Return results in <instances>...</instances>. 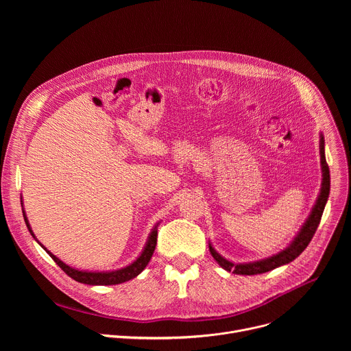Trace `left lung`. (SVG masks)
<instances>
[{
    "mask_svg": "<svg viewBox=\"0 0 351 351\" xmlns=\"http://www.w3.org/2000/svg\"><path fill=\"white\" fill-rule=\"evenodd\" d=\"M319 156H321V171H322V183H321V190L318 194L317 202L307 218V221L303 223L302 229L298 230L297 236L291 240V243L283 248L280 253L274 254L272 257L258 260L254 263H243V264H234L225 257H222L217 250L213 247L210 243V253L213 254L214 260L228 272H233L236 275H258L264 274L268 271H272L278 267L286 265L295 260L300 254H302L308 243L311 241L313 236L315 234V230L321 222L322 213L325 210L328 197H329V190H330V175H329V167L326 164L325 158V140L324 134H319Z\"/></svg>",
    "mask_w": 351,
    "mask_h": 351,
    "instance_id": "obj_1",
    "label": "left lung"
}]
</instances>
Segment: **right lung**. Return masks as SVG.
<instances>
[{
  "mask_svg": "<svg viewBox=\"0 0 351 351\" xmlns=\"http://www.w3.org/2000/svg\"><path fill=\"white\" fill-rule=\"evenodd\" d=\"M22 211H23V218H25V222H26V226L30 232V234L36 239L32 228H30V223L27 221V217L25 214V210H23V202H22ZM158 225L160 222L153 228L152 233L148 234V239L145 241V245L143 248L141 254L132 263L129 264L128 267L125 268H121V269H115V271H101V272H95V271H80V269H76V268H72L69 265H66L64 261H61L58 257H56L51 252H48V250L36 239V241L45 250V252L49 254V257H51L57 264L58 267L68 275L71 276L72 279H75L76 282H80V283H84V285H91V286H108V285H119V283H123V282H128L133 278H136L140 272H143V269L147 267V264L149 263V260H152L153 257V253L156 250V245H157V236H158Z\"/></svg>",
  "mask_w": 351,
  "mask_h": 351,
  "instance_id": "obj_1",
  "label": "right lung"
}]
</instances>
